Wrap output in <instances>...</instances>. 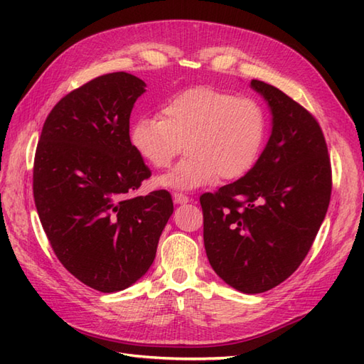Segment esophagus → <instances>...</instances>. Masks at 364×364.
Masks as SVG:
<instances>
[{
    "mask_svg": "<svg viewBox=\"0 0 364 364\" xmlns=\"http://www.w3.org/2000/svg\"><path fill=\"white\" fill-rule=\"evenodd\" d=\"M173 202L176 205H186L189 203V197L181 194V192H173Z\"/></svg>",
    "mask_w": 364,
    "mask_h": 364,
    "instance_id": "34e87169",
    "label": "esophagus"
}]
</instances>
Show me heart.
<instances>
[{
  "label": "heart",
  "mask_w": 364,
  "mask_h": 364,
  "mask_svg": "<svg viewBox=\"0 0 364 364\" xmlns=\"http://www.w3.org/2000/svg\"><path fill=\"white\" fill-rule=\"evenodd\" d=\"M266 112L255 98L208 86L186 89L162 106L161 117H141L129 131L139 156L154 168L189 151L158 186L194 191L237 180L257 164L266 139Z\"/></svg>",
  "instance_id": "b5f03b06"
}]
</instances>
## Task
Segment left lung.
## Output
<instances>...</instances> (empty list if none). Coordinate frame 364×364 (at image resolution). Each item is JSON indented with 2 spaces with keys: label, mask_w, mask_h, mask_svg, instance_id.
I'll list each match as a JSON object with an SVG mask.
<instances>
[{
  "label": "left lung",
  "mask_w": 364,
  "mask_h": 364,
  "mask_svg": "<svg viewBox=\"0 0 364 364\" xmlns=\"http://www.w3.org/2000/svg\"><path fill=\"white\" fill-rule=\"evenodd\" d=\"M250 86L272 114L269 141L249 172L200 197L210 264L244 294L266 292L296 272L328 210L331 167L319 123L280 89Z\"/></svg>",
  "instance_id": "1"
}]
</instances>
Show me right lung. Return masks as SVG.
Masks as SVG:
<instances>
[{
    "instance_id": "add662e5",
    "label": "right lung",
    "mask_w": 364,
    "mask_h": 364,
    "mask_svg": "<svg viewBox=\"0 0 364 364\" xmlns=\"http://www.w3.org/2000/svg\"><path fill=\"white\" fill-rule=\"evenodd\" d=\"M146 84L107 73L67 94L38 139L33 191L46 237L63 266L102 292L146 274L173 213L167 191L131 197L150 168L129 141V115Z\"/></svg>"
}]
</instances>
